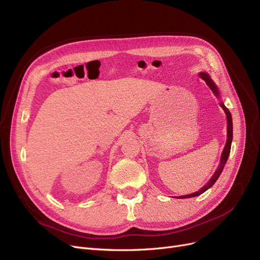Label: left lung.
<instances>
[{
    "mask_svg": "<svg viewBox=\"0 0 260 260\" xmlns=\"http://www.w3.org/2000/svg\"><path fill=\"white\" fill-rule=\"evenodd\" d=\"M200 76L203 78L206 82V84L208 85V87L212 90V92L216 94L217 96H219V90L218 88L216 87V85L213 84V82L210 80V77L208 76V74L206 73H200ZM221 107L223 108V110L225 111V115H226V118H228V140H226V144H225V148L222 152V156H221V160H220V166L218 167L217 171L214 172L213 176L209 179V182L203 187L202 189H200L199 191H197V192L194 193H191V194H187V196H183V197H179L182 199H187V198H192V197H198L200 194H202L203 192H205V191L210 188L214 183H216V180L219 178L220 174L222 173V170L223 168L225 166V164H226L228 161V158H229V155H230V152H231V145H232V140H233V120H232V116H231V112L229 110V108H226V106H225L224 104H221Z\"/></svg>",
    "mask_w": 260,
    "mask_h": 260,
    "instance_id": "8db88e82",
    "label": "left lung"
}]
</instances>
